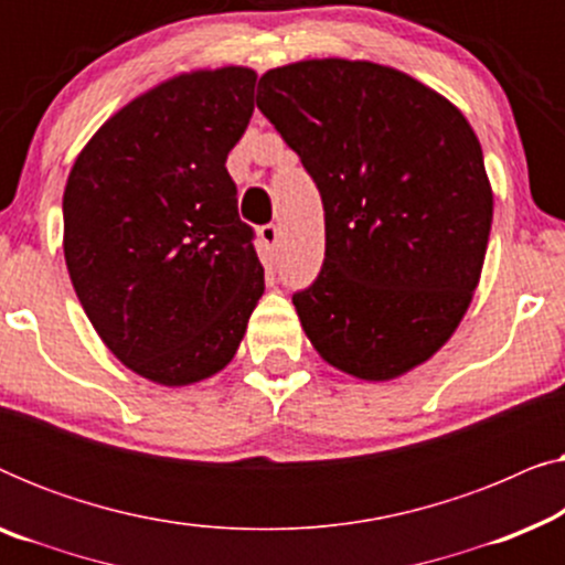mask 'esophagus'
I'll return each instance as SVG.
<instances>
[{
    "label": "esophagus",
    "mask_w": 565,
    "mask_h": 565,
    "mask_svg": "<svg viewBox=\"0 0 565 565\" xmlns=\"http://www.w3.org/2000/svg\"><path fill=\"white\" fill-rule=\"evenodd\" d=\"M259 236H262V242H265L269 252H275L277 244H280V228H277L275 223H269V226H262Z\"/></svg>",
    "instance_id": "obj_1"
}]
</instances>
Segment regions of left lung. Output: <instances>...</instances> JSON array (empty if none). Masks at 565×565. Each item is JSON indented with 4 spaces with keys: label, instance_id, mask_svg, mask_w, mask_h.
<instances>
[{
    "label": "left lung",
    "instance_id": "left-lung-1",
    "mask_svg": "<svg viewBox=\"0 0 565 565\" xmlns=\"http://www.w3.org/2000/svg\"><path fill=\"white\" fill-rule=\"evenodd\" d=\"M257 107L321 192L327 257L292 296L308 342L370 383L435 358L473 300L493 218L466 115L414 76L360 58L269 68Z\"/></svg>",
    "mask_w": 565,
    "mask_h": 565
}]
</instances>
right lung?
<instances>
[{"mask_svg": "<svg viewBox=\"0 0 565 565\" xmlns=\"http://www.w3.org/2000/svg\"><path fill=\"white\" fill-rule=\"evenodd\" d=\"M249 66L192 68L110 115L64 190V257L107 350L182 388L234 360L265 292L228 151L254 113Z\"/></svg>", "mask_w": 565, "mask_h": 565, "instance_id": "add662e5", "label": "right lung"}]
</instances>
